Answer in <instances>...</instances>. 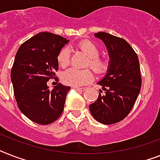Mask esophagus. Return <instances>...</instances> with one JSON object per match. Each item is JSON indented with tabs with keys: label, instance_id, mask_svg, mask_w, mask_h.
<instances>
[{
	"label": "esophagus",
	"instance_id": "34e87169",
	"mask_svg": "<svg viewBox=\"0 0 160 160\" xmlns=\"http://www.w3.org/2000/svg\"><path fill=\"white\" fill-rule=\"evenodd\" d=\"M75 89V90H77V91H84L85 90V88H79V87H73Z\"/></svg>",
	"mask_w": 160,
	"mask_h": 160
}]
</instances>
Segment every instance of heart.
Wrapping results in <instances>:
<instances>
[{"label": "heart", "instance_id": "1", "mask_svg": "<svg viewBox=\"0 0 160 160\" xmlns=\"http://www.w3.org/2000/svg\"><path fill=\"white\" fill-rule=\"evenodd\" d=\"M77 47L88 57L86 66L90 67L95 75H102L108 71L109 67V60L106 58L99 57L100 49L94 42L87 40L82 41L78 43ZM70 60V49L64 47L58 53V63L60 67L65 68L69 65ZM61 80L65 85L77 87L90 83L93 80V74L90 70H78L70 69L63 73Z\"/></svg>", "mask_w": 160, "mask_h": 160}]
</instances>
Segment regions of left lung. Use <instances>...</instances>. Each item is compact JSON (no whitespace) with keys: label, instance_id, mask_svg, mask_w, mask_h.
<instances>
[{"label":"left lung","instance_id":"1","mask_svg":"<svg viewBox=\"0 0 160 160\" xmlns=\"http://www.w3.org/2000/svg\"><path fill=\"white\" fill-rule=\"evenodd\" d=\"M105 42L110 56L105 77L98 83L103 87L99 97L90 105V113L98 122L113 124L121 121L134 107L142 85L138 55L123 38L105 32L95 34Z\"/></svg>","mask_w":160,"mask_h":160}]
</instances>
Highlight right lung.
I'll return each instance as SVG.
<instances>
[{"mask_svg": "<svg viewBox=\"0 0 160 160\" xmlns=\"http://www.w3.org/2000/svg\"><path fill=\"white\" fill-rule=\"evenodd\" d=\"M68 41L55 34L41 32L25 41L16 53L11 72L15 98L20 110L36 124H51L63 113L70 87L56 83L49 90L47 81L58 82L57 55Z\"/></svg>", "mask_w": 160, "mask_h": 160, "instance_id": "right-lung-1", "label": "right lung"}]
</instances>
